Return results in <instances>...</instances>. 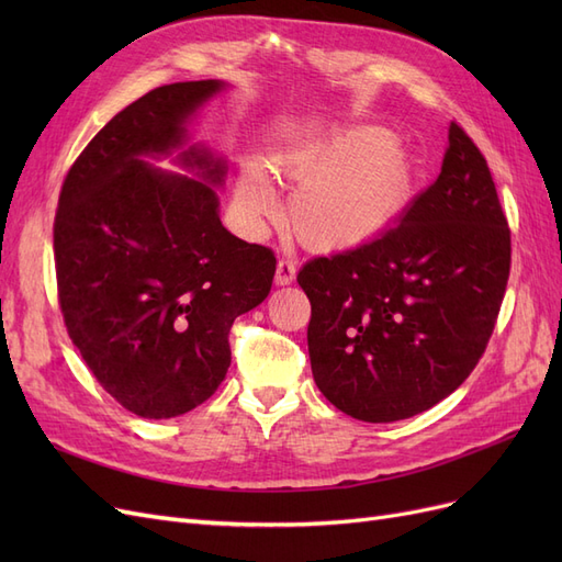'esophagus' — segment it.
<instances>
[{
    "mask_svg": "<svg viewBox=\"0 0 562 562\" xmlns=\"http://www.w3.org/2000/svg\"><path fill=\"white\" fill-rule=\"evenodd\" d=\"M274 281H277V285H291L295 281V262L288 260V258H281L277 262Z\"/></svg>",
    "mask_w": 562,
    "mask_h": 562,
    "instance_id": "1",
    "label": "esophagus"
}]
</instances>
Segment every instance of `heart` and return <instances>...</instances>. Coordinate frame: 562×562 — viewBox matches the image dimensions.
I'll list each match as a JSON object with an SVG mask.
<instances>
[{
    "label": "heart",
    "instance_id": "b5f03b06",
    "mask_svg": "<svg viewBox=\"0 0 562 562\" xmlns=\"http://www.w3.org/2000/svg\"><path fill=\"white\" fill-rule=\"evenodd\" d=\"M279 166L300 184L291 201V225L314 250H345L378 239L411 206L419 178L411 149L380 126H353L302 143ZM236 206L250 225L277 211L260 168H246Z\"/></svg>",
    "mask_w": 562,
    "mask_h": 562
}]
</instances>
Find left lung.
I'll return each mask as SVG.
<instances>
[{
	"label": "left lung",
	"instance_id": "1",
	"mask_svg": "<svg viewBox=\"0 0 562 562\" xmlns=\"http://www.w3.org/2000/svg\"><path fill=\"white\" fill-rule=\"evenodd\" d=\"M508 269L512 229L495 180L452 122L440 176L396 227L300 269L321 394L375 424L429 411L481 361Z\"/></svg>",
	"mask_w": 562,
	"mask_h": 562
}]
</instances>
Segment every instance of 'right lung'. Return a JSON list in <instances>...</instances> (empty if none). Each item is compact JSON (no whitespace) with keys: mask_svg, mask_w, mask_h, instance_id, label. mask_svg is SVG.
Segmentation results:
<instances>
[{"mask_svg":"<svg viewBox=\"0 0 562 562\" xmlns=\"http://www.w3.org/2000/svg\"><path fill=\"white\" fill-rule=\"evenodd\" d=\"M178 81L145 93L98 131L65 176L54 255L67 335L126 411L166 419L215 394L236 316L269 295L274 250L229 234L213 184L225 164L182 151L196 178L143 157L171 155L184 122L223 89Z\"/></svg>","mask_w":562,"mask_h":562,"instance_id":"1","label":"right lung"}]
</instances>
